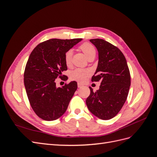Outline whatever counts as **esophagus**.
<instances>
[{
    "label": "esophagus",
    "instance_id": "obj_1",
    "mask_svg": "<svg viewBox=\"0 0 157 157\" xmlns=\"http://www.w3.org/2000/svg\"><path fill=\"white\" fill-rule=\"evenodd\" d=\"M77 86H78V88H81V87H82L83 86V85L81 84V83H78L77 84Z\"/></svg>",
    "mask_w": 157,
    "mask_h": 157
}]
</instances>
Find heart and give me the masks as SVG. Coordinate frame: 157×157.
I'll return each mask as SVG.
<instances>
[{
	"label": "heart",
	"instance_id": "b5f03b06",
	"mask_svg": "<svg viewBox=\"0 0 157 157\" xmlns=\"http://www.w3.org/2000/svg\"><path fill=\"white\" fill-rule=\"evenodd\" d=\"M80 49L82 51L88 59L90 57L96 56V48H95V47L92 44L88 43V42H84V43H83L80 46ZM73 53V50H69L65 54V61L67 66H70L71 64V58H72ZM90 74H91V71L89 69H76L71 72L70 77L73 80L82 82L86 79L89 75H90Z\"/></svg>",
	"mask_w": 157,
	"mask_h": 157
}]
</instances>
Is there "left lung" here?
Returning <instances> with one entry per match:
<instances>
[{
	"label": "left lung",
	"instance_id": "1",
	"mask_svg": "<svg viewBox=\"0 0 157 157\" xmlns=\"http://www.w3.org/2000/svg\"><path fill=\"white\" fill-rule=\"evenodd\" d=\"M90 41L98 51V65L92 78L101 80L99 89L90 94L86 100L89 111L102 120H109L121 111L126 100L130 86V74L126 59L117 47L105 40Z\"/></svg>",
	"mask_w": 157,
	"mask_h": 157
}]
</instances>
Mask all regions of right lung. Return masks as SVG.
<instances>
[{
    "label": "right lung",
    "instance_id": "right-lung-1",
    "mask_svg": "<svg viewBox=\"0 0 157 157\" xmlns=\"http://www.w3.org/2000/svg\"><path fill=\"white\" fill-rule=\"evenodd\" d=\"M82 39H52L38 44L31 53L24 72V85L33 111L42 119H58L67 110L76 90L75 81L56 87V78L67 69L65 54Z\"/></svg>",
    "mask_w": 157,
    "mask_h": 157
}]
</instances>
